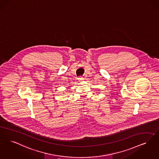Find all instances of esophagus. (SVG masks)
Wrapping results in <instances>:
<instances>
[{
	"label": "esophagus",
	"instance_id": "esophagus-1",
	"mask_svg": "<svg viewBox=\"0 0 159 159\" xmlns=\"http://www.w3.org/2000/svg\"><path fill=\"white\" fill-rule=\"evenodd\" d=\"M78 79H79V82H82V81H83V80H84V78H83V77H80V78H79Z\"/></svg>",
	"mask_w": 159,
	"mask_h": 159
}]
</instances>
